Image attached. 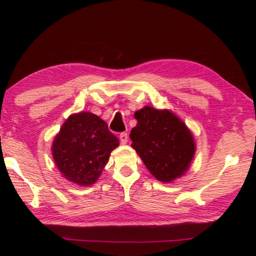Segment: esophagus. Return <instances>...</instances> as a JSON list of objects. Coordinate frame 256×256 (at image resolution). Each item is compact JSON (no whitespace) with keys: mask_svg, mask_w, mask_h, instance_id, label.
<instances>
[{"mask_svg":"<svg viewBox=\"0 0 256 256\" xmlns=\"http://www.w3.org/2000/svg\"><path fill=\"white\" fill-rule=\"evenodd\" d=\"M128 133L123 132V133L120 134V144H128Z\"/></svg>","mask_w":256,"mask_h":256,"instance_id":"34e87169","label":"esophagus"}]
</instances>
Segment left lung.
<instances>
[{
  "label": "left lung",
  "instance_id": "8db88e82",
  "mask_svg": "<svg viewBox=\"0 0 256 256\" xmlns=\"http://www.w3.org/2000/svg\"><path fill=\"white\" fill-rule=\"evenodd\" d=\"M132 148L156 180L170 183L186 174L196 150L190 130L175 112L144 106L134 114Z\"/></svg>",
  "mask_w": 256,
  "mask_h": 256
}]
</instances>
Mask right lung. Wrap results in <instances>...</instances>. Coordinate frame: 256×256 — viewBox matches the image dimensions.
<instances>
[{
  "label": "right lung",
  "instance_id": "right-lung-1",
  "mask_svg": "<svg viewBox=\"0 0 256 256\" xmlns=\"http://www.w3.org/2000/svg\"><path fill=\"white\" fill-rule=\"evenodd\" d=\"M120 146L105 120L90 112L68 116L56 134L52 154L64 178L79 186L94 184L110 152Z\"/></svg>",
  "mask_w": 256,
  "mask_h": 256
}]
</instances>
